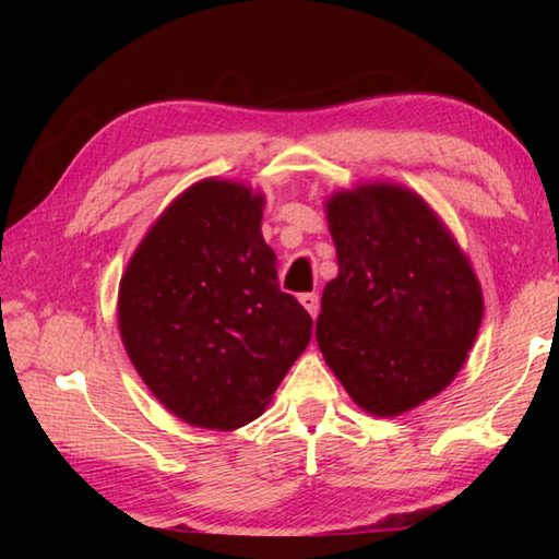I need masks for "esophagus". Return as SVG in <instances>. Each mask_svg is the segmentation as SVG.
<instances>
[{"mask_svg": "<svg viewBox=\"0 0 559 559\" xmlns=\"http://www.w3.org/2000/svg\"><path fill=\"white\" fill-rule=\"evenodd\" d=\"M298 300H300V306L308 310L310 318H316V316H318V310H320V300H318L316 293H302V296H300Z\"/></svg>", "mask_w": 559, "mask_h": 559, "instance_id": "1", "label": "esophagus"}]
</instances>
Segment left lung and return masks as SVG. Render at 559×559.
Returning <instances> with one entry per match:
<instances>
[{"label":"left lung","instance_id":"8db88e82","mask_svg":"<svg viewBox=\"0 0 559 559\" xmlns=\"http://www.w3.org/2000/svg\"><path fill=\"white\" fill-rule=\"evenodd\" d=\"M337 276L316 340L357 406L400 416L453 382L484 320L466 251L414 189L362 182L325 200Z\"/></svg>","mask_w":559,"mask_h":559}]
</instances>
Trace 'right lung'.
I'll use <instances>...</instances> for the list:
<instances>
[{
  "instance_id": "add662e5",
  "label": "right lung",
  "mask_w": 559,
  "mask_h": 559,
  "mask_svg": "<svg viewBox=\"0 0 559 559\" xmlns=\"http://www.w3.org/2000/svg\"><path fill=\"white\" fill-rule=\"evenodd\" d=\"M261 192L206 177L150 226L118 288V330L155 400L200 429L263 414L313 320L276 283Z\"/></svg>"
}]
</instances>
